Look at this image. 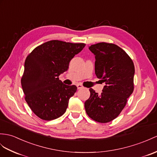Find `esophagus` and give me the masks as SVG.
Returning a JSON list of instances; mask_svg holds the SVG:
<instances>
[{"label": "esophagus", "instance_id": "34e87169", "mask_svg": "<svg viewBox=\"0 0 157 157\" xmlns=\"http://www.w3.org/2000/svg\"><path fill=\"white\" fill-rule=\"evenodd\" d=\"M76 86H77V89H82V88L84 87L82 85H81V84H77V85H76Z\"/></svg>", "mask_w": 157, "mask_h": 157}]
</instances>
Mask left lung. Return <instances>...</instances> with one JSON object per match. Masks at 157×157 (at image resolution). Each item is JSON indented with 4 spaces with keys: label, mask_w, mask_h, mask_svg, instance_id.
I'll use <instances>...</instances> for the list:
<instances>
[{
    "label": "left lung",
    "mask_w": 157,
    "mask_h": 157,
    "mask_svg": "<svg viewBox=\"0 0 157 157\" xmlns=\"http://www.w3.org/2000/svg\"><path fill=\"white\" fill-rule=\"evenodd\" d=\"M89 48L95 56V74L106 85L100 95L89 89L85 110L93 120L109 123L119 115L132 93L135 66L127 53L114 44L102 42Z\"/></svg>",
    "instance_id": "left-lung-1"
}]
</instances>
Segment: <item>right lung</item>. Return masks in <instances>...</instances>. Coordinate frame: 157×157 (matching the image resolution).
<instances>
[{"label": "right lung", "mask_w": 157, "mask_h": 157, "mask_svg": "<svg viewBox=\"0 0 157 157\" xmlns=\"http://www.w3.org/2000/svg\"><path fill=\"white\" fill-rule=\"evenodd\" d=\"M85 45L50 40L38 46L26 57L21 85L26 102L41 119L54 120L66 112L77 87L64 85L59 76L68 70L71 59Z\"/></svg>", "instance_id": "1"}]
</instances>
